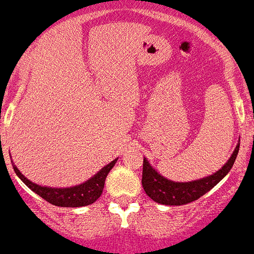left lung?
I'll return each mask as SVG.
<instances>
[{"label": "left lung", "mask_w": 254, "mask_h": 254, "mask_svg": "<svg viewBox=\"0 0 254 254\" xmlns=\"http://www.w3.org/2000/svg\"><path fill=\"white\" fill-rule=\"evenodd\" d=\"M238 143L235 151L232 152L231 157L227 163L219 169L217 173L203 178V180L192 181V182H173L155 172L148 161L143 159V172H142V186L146 193L153 201L163 205H183L191 201H195L208 191L216 186L226 174L231 170L232 165L239 152Z\"/></svg>", "instance_id": "8db88e82"}]
</instances>
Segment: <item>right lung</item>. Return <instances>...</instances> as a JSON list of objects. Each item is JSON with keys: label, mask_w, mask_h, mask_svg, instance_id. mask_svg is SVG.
<instances>
[{"label": "right lung", "mask_w": 254, "mask_h": 254, "mask_svg": "<svg viewBox=\"0 0 254 254\" xmlns=\"http://www.w3.org/2000/svg\"><path fill=\"white\" fill-rule=\"evenodd\" d=\"M116 161L117 159L111 161L99 173H97L93 178H90V180L80 185V186L69 187V189H51V187L38 186L36 183L27 180L15 165H12V168H14L15 173L18 174L19 178L33 192L37 193L38 196H41L42 199L46 200L48 203L57 206H64V208H77V206L89 205V204H93L94 201H97L98 197L103 192L104 181L107 178L110 170L116 164Z\"/></svg>", "instance_id": "add662e5"}]
</instances>
